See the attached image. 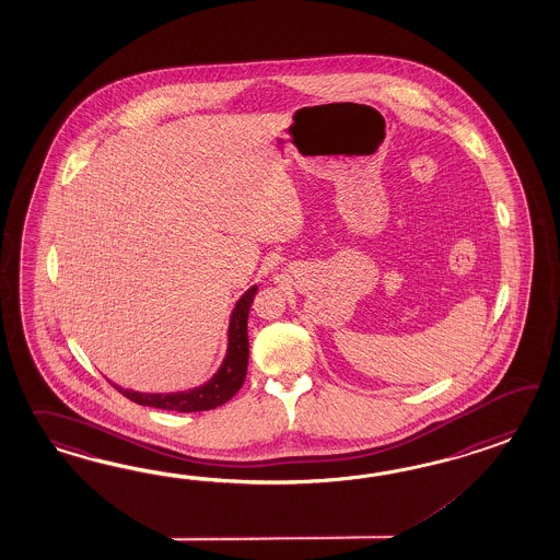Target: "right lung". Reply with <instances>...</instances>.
<instances>
[{
  "label": "right lung",
  "instance_id": "1",
  "mask_svg": "<svg viewBox=\"0 0 560 560\" xmlns=\"http://www.w3.org/2000/svg\"><path fill=\"white\" fill-rule=\"evenodd\" d=\"M258 294V284L247 288L234 304L228 325V349L220 369L211 377L197 385L194 389L175 390V393H141V390L125 389L117 383L115 389L122 393L127 399L139 405L170 409L179 413L209 411L220 405L228 404L240 387L244 385L247 373V357H249V340H247V314Z\"/></svg>",
  "mask_w": 560,
  "mask_h": 560
}]
</instances>
